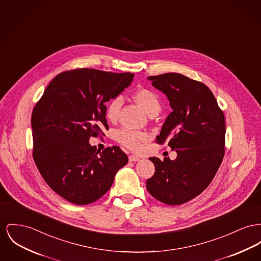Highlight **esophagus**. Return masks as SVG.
I'll list each match as a JSON object with an SVG mask.
<instances>
[{
  "label": "esophagus",
  "instance_id": "34e87169",
  "mask_svg": "<svg viewBox=\"0 0 261 261\" xmlns=\"http://www.w3.org/2000/svg\"><path fill=\"white\" fill-rule=\"evenodd\" d=\"M140 161V158H138L137 155H130L129 156V162L131 163H135V162H138Z\"/></svg>",
  "mask_w": 261,
  "mask_h": 261
}]
</instances>
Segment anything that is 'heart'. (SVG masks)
I'll use <instances>...</instances> for the list:
<instances>
[{"mask_svg": "<svg viewBox=\"0 0 261 261\" xmlns=\"http://www.w3.org/2000/svg\"><path fill=\"white\" fill-rule=\"evenodd\" d=\"M133 97L139 107L148 115L152 113H159V111L161 110V101L159 99V96L151 90L140 89L134 93ZM122 105L123 98L121 95L114 96L108 101L107 106V117L109 120H116ZM147 139V134L129 129H122L117 133V140L119 141V143L134 151H137L141 146V143H143Z\"/></svg>", "mask_w": 261, "mask_h": 261, "instance_id": "1", "label": "heart"}]
</instances>
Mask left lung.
<instances>
[{"label":"left lung","instance_id":"8db88e82","mask_svg":"<svg viewBox=\"0 0 261 261\" xmlns=\"http://www.w3.org/2000/svg\"><path fill=\"white\" fill-rule=\"evenodd\" d=\"M168 97L172 111L156 136L168 141L177 156L150 158L154 173L146 182L150 194L168 204L179 205L207 188L225 153V116L213 92L197 81L177 73L147 77Z\"/></svg>","mask_w":261,"mask_h":261}]
</instances>
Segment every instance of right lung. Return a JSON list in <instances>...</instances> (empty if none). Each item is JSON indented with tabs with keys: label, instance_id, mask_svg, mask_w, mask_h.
I'll use <instances>...</instances> for the list:
<instances>
[{
	"label": "right lung",
	"instance_id": "1",
	"mask_svg": "<svg viewBox=\"0 0 261 261\" xmlns=\"http://www.w3.org/2000/svg\"><path fill=\"white\" fill-rule=\"evenodd\" d=\"M134 74L95 69L63 72L33 108V159L50 188L64 199L87 205L103 196L128 163L117 146L101 153L89 142L108 130L105 103L133 82Z\"/></svg>",
	"mask_w": 261,
	"mask_h": 261
}]
</instances>
